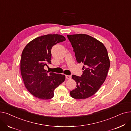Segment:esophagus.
Segmentation results:
<instances>
[{
    "mask_svg": "<svg viewBox=\"0 0 131 131\" xmlns=\"http://www.w3.org/2000/svg\"><path fill=\"white\" fill-rule=\"evenodd\" d=\"M66 79L67 80H70L71 79V75H66Z\"/></svg>",
    "mask_w": 131,
    "mask_h": 131,
    "instance_id": "esophagus-1",
    "label": "esophagus"
}]
</instances>
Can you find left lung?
<instances>
[{"label":"left lung","instance_id":"obj_1","mask_svg":"<svg viewBox=\"0 0 131 131\" xmlns=\"http://www.w3.org/2000/svg\"><path fill=\"white\" fill-rule=\"evenodd\" d=\"M67 36L77 62L84 64L81 77L72 75L77 88L70 92V95L74 99H86L97 92L106 79L110 67L108 52L104 44L87 34Z\"/></svg>","mask_w":131,"mask_h":131}]
</instances>
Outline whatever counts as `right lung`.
Here are the masks:
<instances>
[{
    "label": "right lung",
    "mask_w": 131,
    "mask_h": 131,
    "mask_svg": "<svg viewBox=\"0 0 131 131\" xmlns=\"http://www.w3.org/2000/svg\"><path fill=\"white\" fill-rule=\"evenodd\" d=\"M65 40V38L60 34H47L30 41L22 51L20 72L24 85L39 99H51L54 89L65 80V75L48 73L44 69L51 64L52 47Z\"/></svg>",
    "instance_id": "right-lung-1"
}]
</instances>
